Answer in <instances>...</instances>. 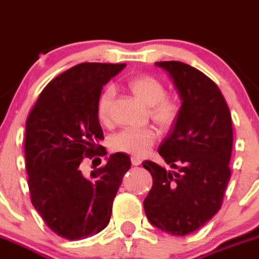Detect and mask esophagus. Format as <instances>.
I'll use <instances>...</instances> for the list:
<instances>
[{
	"mask_svg": "<svg viewBox=\"0 0 259 259\" xmlns=\"http://www.w3.org/2000/svg\"><path fill=\"white\" fill-rule=\"evenodd\" d=\"M132 163L134 166H139L142 163V159L139 157H132Z\"/></svg>",
	"mask_w": 259,
	"mask_h": 259,
	"instance_id": "obj_1",
	"label": "esophagus"
}]
</instances>
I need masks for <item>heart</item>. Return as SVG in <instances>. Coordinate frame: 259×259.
<instances>
[{
  "mask_svg": "<svg viewBox=\"0 0 259 259\" xmlns=\"http://www.w3.org/2000/svg\"><path fill=\"white\" fill-rule=\"evenodd\" d=\"M129 91L138 100L148 106L149 117L162 127H171L179 121L183 106L178 97L166 93V85L152 75H138L127 81ZM113 89L107 87L97 101V117L102 124L111 120V105ZM157 133L153 127L124 129L112 137V147L116 151L125 152L135 157H143L154 144Z\"/></svg>",
  "mask_w": 259,
  "mask_h": 259,
  "instance_id": "obj_1",
  "label": "heart"
}]
</instances>
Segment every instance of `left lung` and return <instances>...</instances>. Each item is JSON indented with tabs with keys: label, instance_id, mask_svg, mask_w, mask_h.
Instances as JSON below:
<instances>
[{
	"label": "left lung",
	"instance_id": "8db88e82",
	"mask_svg": "<svg viewBox=\"0 0 259 259\" xmlns=\"http://www.w3.org/2000/svg\"><path fill=\"white\" fill-rule=\"evenodd\" d=\"M156 64L172 76L183 98V112L158 149L165 162L178 171L143 162L153 180L144 211L156 228L184 236L202 228L221 208L231 178L233 122L224 94L206 74L180 61Z\"/></svg>",
	"mask_w": 259,
	"mask_h": 259
}]
</instances>
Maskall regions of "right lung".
<instances>
[{
	"label": "right lung",
	"mask_w": 259,
	"mask_h": 259,
	"mask_svg": "<svg viewBox=\"0 0 259 259\" xmlns=\"http://www.w3.org/2000/svg\"><path fill=\"white\" fill-rule=\"evenodd\" d=\"M125 64L83 62L50 81L25 122V167L30 200L48 228L67 240L102 231L132 162L117 152L84 176L85 158L107 154L100 146L103 130L97 117L102 88ZM97 159V158H96ZM94 161V159H93Z\"/></svg>",
	"instance_id": "add662e5"
}]
</instances>
